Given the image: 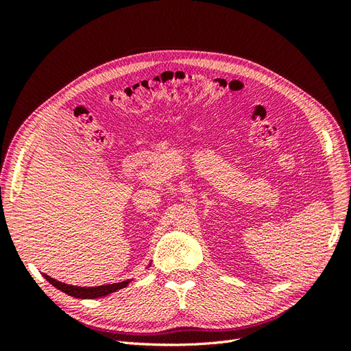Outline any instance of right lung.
Returning a JSON list of instances; mask_svg holds the SVG:
<instances>
[{
	"instance_id": "right-lung-1",
	"label": "right lung",
	"mask_w": 351,
	"mask_h": 351,
	"mask_svg": "<svg viewBox=\"0 0 351 351\" xmlns=\"http://www.w3.org/2000/svg\"><path fill=\"white\" fill-rule=\"evenodd\" d=\"M44 277L56 287V289L61 290L62 293H66L71 297H76V299H98V297L108 295L117 290H121L124 287L129 285L132 280H125L121 282H114V284H105V285H98V287H77V285H70L64 284L61 281H57L54 278H51L49 275H45Z\"/></svg>"
}]
</instances>
